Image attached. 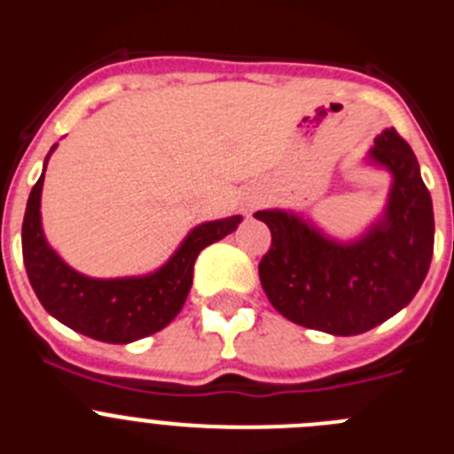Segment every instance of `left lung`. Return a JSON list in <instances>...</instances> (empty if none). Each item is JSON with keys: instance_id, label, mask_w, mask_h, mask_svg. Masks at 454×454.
Masks as SVG:
<instances>
[{"instance_id": "left-lung-1", "label": "left lung", "mask_w": 454, "mask_h": 454, "mask_svg": "<svg viewBox=\"0 0 454 454\" xmlns=\"http://www.w3.org/2000/svg\"><path fill=\"white\" fill-rule=\"evenodd\" d=\"M366 166L391 175L384 211L356 239L340 240L302 214L263 208L272 246L259 279L272 307L309 330L355 336L407 307L430 270L434 211L416 154L398 131L384 129Z\"/></svg>"}]
</instances>
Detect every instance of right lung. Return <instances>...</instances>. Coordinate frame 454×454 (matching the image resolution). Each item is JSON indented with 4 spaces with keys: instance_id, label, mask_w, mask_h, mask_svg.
Listing matches in <instances>:
<instances>
[{
    "instance_id": "1",
    "label": "right lung",
    "mask_w": 454,
    "mask_h": 454,
    "mask_svg": "<svg viewBox=\"0 0 454 454\" xmlns=\"http://www.w3.org/2000/svg\"><path fill=\"white\" fill-rule=\"evenodd\" d=\"M43 175L31 188L22 223V256L34 293L50 316L70 330L104 343H131L163 330L182 311L192 286L200 252L236 230L243 215L208 220L192 227L163 266L147 275L99 279L67 266L47 243L40 215Z\"/></svg>"
}]
</instances>
